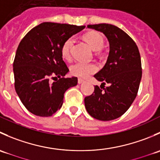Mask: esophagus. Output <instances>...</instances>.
<instances>
[{
	"mask_svg": "<svg viewBox=\"0 0 160 160\" xmlns=\"http://www.w3.org/2000/svg\"><path fill=\"white\" fill-rule=\"evenodd\" d=\"M84 80H83V79H81V78H79L78 79V83L79 84H80V83H84Z\"/></svg>",
	"mask_w": 160,
	"mask_h": 160,
	"instance_id": "1",
	"label": "esophagus"
}]
</instances>
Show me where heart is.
<instances>
[{
    "label": "heart",
    "mask_w": 160,
    "mask_h": 160,
    "mask_svg": "<svg viewBox=\"0 0 160 160\" xmlns=\"http://www.w3.org/2000/svg\"><path fill=\"white\" fill-rule=\"evenodd\" d=\"M83 39L88 42L90 47L94 51L101 50L104 46V38L97 32H90L83 35ZM74 43L72 37L67 38L61 48V55L64 59L69 60L71 58V49ZM98 70V67L93 63H86L83 62H77L70 67V72L73 76L79 77H88L94 73Z\"/></svg>",
    "instance_id": "obj_1"
}]
</instances>
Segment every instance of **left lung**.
I'll return each mask as SVG.
<instances>
[{
	"label": "left lung",
	"instance_id": "1",
	"mask_svg": "<svg viewBox=\"0 0 160 160\" xmlns=\"http://www.w3.org/2000/svg\"><path fill=\"white\" fill-rule=\"evenodd\" d=\"M88 28L102 32L110 45L104 67L94 75L101 88L84 98L90 116L101 121L121 117L135 99L142 79V63L138 47L123 30L110 24L89 25ZM106 83L108 87H102Z\"/></svg>",
	"mask_w": 160,
	"mask_h": 160
}]
</instances>
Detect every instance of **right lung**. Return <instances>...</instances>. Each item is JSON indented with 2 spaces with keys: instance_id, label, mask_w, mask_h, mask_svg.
Wrapping results in <instances>:
<instances>
[{
  "instance_id": "add662e5",
  "label": "right lung",
  "mask_w": 160,
  "mask_h": 160,
  "mask_svg": "<svg viewBox=\"0 0 160 160\" xmlns=\"http://www.w3.org/2000/svg\"><path fill=\"white\" fill-rule=\"evenodd\" d=\"M84 28L43 22L19 43L13 63L14 88L22 104L33 114L52 115L62 107L66 90L77 84V77H65L69 69L62 60L61 48L67 38ZM50 78L54 80L52 83Z\"/></svg>"
}]
</instances>
